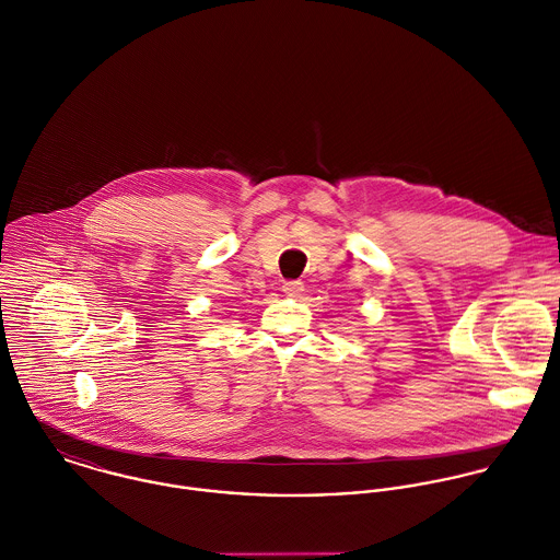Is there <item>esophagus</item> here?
Here are the masks:
<instances>
[{
    "mask_svg": "<svg viewBox=\"0 0 560 560\" xmlns=\"http://www.w3.org/2000/svg\"><path fill=\"white\" fill-rule=\"evenodd\" d=\"M303 281H285L283 283V292L288 294V296H301L303 294Z\"/></svg>",
    "mask_w": 560,
    "mask_h": 560,
    "instance_id": "1",
    "label": "esophagus"
}]
</instances>
